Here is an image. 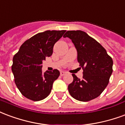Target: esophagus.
Listing matches in <instances>:
<instances>
[{
  "label": "esophagus",
  "instance_id": "1",
  "mask_svg": "<svg viewBox=\"0 0 125 125\" xmlns=\"http://www.w3.org/2000/svg\"><path fill=\"white\" fill-rule=\"evenodd\" d=\"M60 74H61V76H64V75H65V74H66V73L64 71H61Z\"/></svg>",
  "mask_w": 125,
  "mask_h": 125
}]
</instances>
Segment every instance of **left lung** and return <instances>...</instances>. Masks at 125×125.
<instances>
[{
	"mask_svg": "<svg viewBox=\"0 0 125 125\" xmlns=\"http://www.w3.org/2000/svg\"><path fill=\"white\" fill-rule=\"evenodd\" d=\"M63 37L71 39L77 51V61L83 69L82 79L72 74L73 81L68 86L69 93L78 101H91L108 85L113 73V59L103 46L85 32L68 31Z\"/></svg>",
	"mask_w": 125,
	"mask_h": 125,
	"instance_id": "8db88e82",
	"label": "left lung"
}]
</instances>
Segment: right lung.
<instances>
[{
  "instance_id": "add662e5",
  "label": "right lung",
  "mask_w": 125,
  "mask_h": 125,
  "mask_svg": "<svg viewBox=\"0 0 125 125\" xmlns=\"http://www.w3.org/2000/svg\"><path fill=\"white\" fill-rule=\"evenodd\" d=\"M66 31H46L34 35L22 44L13 57L12 71L17 88L24 96L34 101L49 96L60 72H42V64L52 54L54 44Z\"/></svg>"
}]
</instances>
